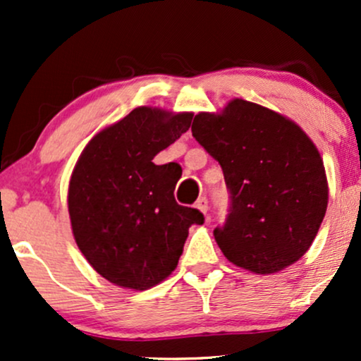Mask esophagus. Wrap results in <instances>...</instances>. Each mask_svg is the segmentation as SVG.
<instances>
[{"instance_id": "1", "label": "esophagus", "mask_w": 361, "mask_h": 361, "mask_svg": "<svg viewBox=\"0 0 361 361\" xmlns=\"http://www.w3.org/2000/svg\"><path fill=\"white\" fill-rule=\"evenodd\" d=\"M198 210H200L202 214H207V210H209V202H207V197H200L197 200V204H195Z\"/></svg>"}]
</instances>
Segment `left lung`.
Listing matches in <instances>:
<instances>
[{"mask_svg": "<svg viewBox=\"0 0 361 361\" xmlns=\"http://www.w3.org/2000/svg\"><path fill=\"white\" fill-rule=\"evenodd\" d=\"M193 137L219 161L231 207L215 227L231 263L270 275L300 259L327 209V180L317 147L295 122L235 100L221 114L195 115Z\"/></svg>", "mask_w": 361, "mask_h": 361, "instance_id": "8db88e82", "label": "left lung"}]
</instances>
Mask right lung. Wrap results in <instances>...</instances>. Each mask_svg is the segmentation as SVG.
Masks as SVG:
<instances>
[{
    "instance_id": "right-lung-1",
    "label": "right lung",
    "mask_w": 361,
    "mask_h": 361,
    "mask_svg": "<svg viewBox=\"0 0 361 361\" xmlns=\"http://www.w3.org/2000/svg\"><path fill=\"white\" fill-rule=\"evenodd\" d=\"M193 114L139 106L103 128L73 169L68 209L74 239L103 279L147 290L175 270L192 224L204 214L178 205V176L152 163L192 123Z\"/></svg>"
}]
</instances>
